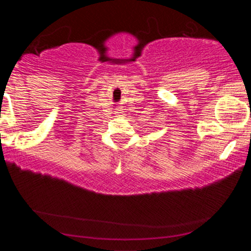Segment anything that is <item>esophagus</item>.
<instances>
[{"instance_id": "1", "label": "esophagus", "mask_w": 251, "mask_h": 251, "mask_svg": "<svg viewBox=\"0 0 251 251\" xmlns=\"http://www.w3.org/2000/svg\"><path fill=\"white\" fill-rule=\"evenodd\" d=\"M122 116H123V111L121 110L115 111V117H122Z\"/></svg>"}]
</instances>
